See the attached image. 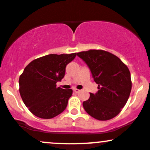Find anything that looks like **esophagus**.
Listing matches in <instances>:
<instances>
[{"label":"esophagus","instance_id":"esophagus-1","mask_svg":"<svg viewBox=\"0 0 150 150\" xmlns=\"http://www.w3.org/2000/svg\"><path fill=\"white\" fill-rule=\"evenodd\" d=\"M74 91L75 93H79L80 91V90H79V89H77V88H74Z\"/></svg>","mask_w":150,"mask_h":150}]
</instances>
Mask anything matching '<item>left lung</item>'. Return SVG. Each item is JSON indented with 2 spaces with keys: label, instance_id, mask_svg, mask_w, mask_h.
Listing matches in <instances>:
<instances>
[{
  "label": "left lung",
  "instance_id": "obj_1",
  "mask_svg": "<svg viewBox=\"0 0 150 150\" xmlns=\"http://www.w3.org/2000/svg\"><path fill=\"white\" fill-rule=\"evenodd\" d=\"M85 62L98 84L99 91L90 93L83 101L85 111L97 120L106 121L118 115L125 107L132 89L130 71L117 56L103 50L77 53Z\"/></svg>",
  "mask_w": 150,
  "mask_h": 150
}]
</instances>
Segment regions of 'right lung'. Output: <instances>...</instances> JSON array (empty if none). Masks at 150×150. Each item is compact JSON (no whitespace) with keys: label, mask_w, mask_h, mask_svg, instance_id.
<instances>
[{"label":"right lung","mask_w":150,"mask_h":150,"mask_svg":"<svg viewBox=\"0 0 150 150\" xmlns=\"http://www.w3.org/2000/svg\"><path fill=\"white\" fill-rule=\"evenodd\" d=\"M76 53L49 54L32 61L19 78V91L32 114L42 119L56 117L67 108L72 89L56 87L64 77L66 67Z\"/></svg>","instance_id":"right-lung-1"}]
</instances>
